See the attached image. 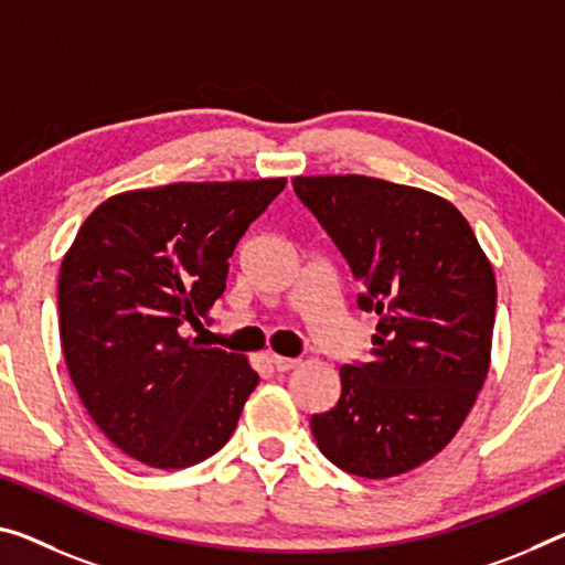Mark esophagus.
I'll use <instances>...</instances> for the list:
<instances>
[{"label": "esophagus", "instance_id": "1", "mask_svg": "<svg viewBox=\"0 0 565 565\" xmlns=\"http://www.w3.org/2000/svg\"><path fill=\"white\" fill-rule=\"evenodd\" d=\"M270 363L275 366V371H290L298 366V359H288V355H277V353H270Z\"/></svg>", "mask_w": 565, "mask_h": 565}]
</instances>
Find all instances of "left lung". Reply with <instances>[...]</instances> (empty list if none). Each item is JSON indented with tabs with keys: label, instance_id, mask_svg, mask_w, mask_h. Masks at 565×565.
<instances>
[{
	"label": "left lung",
	"instance_id": "8db88e82",
	"mask_svg": "<svg viewBox=\"0 0 565 565\" xmlns=\"http://www.w3.org/2000/svg\"><path fill=\"white\" fill-rule=\"evenodd\" d=\"M376 312L366 363L341 366V398L312 414L320 452L386 480L439 455L462 427L490 369L498 285L455 204L416 186L359 177H295Z\"/></svg>",
	"mask_w": 565,
	"mask_h": 565
}]
</instances>
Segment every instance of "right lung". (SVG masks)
<instances>
[{"label": "right lung", "instance_id": "1", "mask_svg": "<svg viewBox=\"0 0 565 565\" xmlns=\"http://www.w3.org/2000/svg\"><path fill=\"white\" fill-rule=\"evenodd\" d=\"M288 179L179 181L93 210L60 265V341L75 392L120 452L181 470L227 445L257 371L184 335L204 328L230 257Z\"/></svg>", "mask_w": 565, "mask_h": 565}]
</instances>
